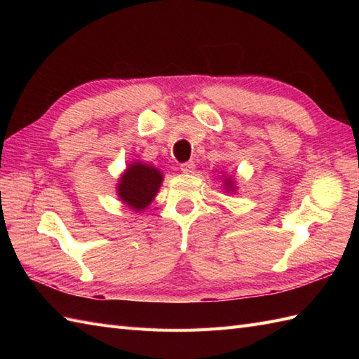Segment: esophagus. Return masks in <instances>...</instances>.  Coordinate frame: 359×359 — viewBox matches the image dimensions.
Returning <instances> with one entry per match:
<instances>
[{
  "mask_svg": "<svg viewBox=\"0 0 359 359\" xmlns=\"http://www.w3.org/2000/svg\"><path fill=\"white\" fill-rule=\"evenodd\" d=\"M194 168H196L194 162H185V163H182V165H180V170H182V172H185V174H191V172H194Z\"/></svg>",
  "mask_w": 359,
  "mask_h": 359,
  "instance_id": "34e87169",
  "label": "esophagus"
}]
</instances>
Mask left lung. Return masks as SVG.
<instances>
[{"label": "left lung", "mask_w": 359, "mask_h": 359, "mask_svg": "<svg viewBox=\"0 0 359 359\" xmlns=\"http://www.w3.org/2000/svg\"><path fill=\"white\" fill-rule=\"evenodd\" d=\"M224 185H225V188L224 189H226L228 193H234L236 191V187H234V182H233V179H225V182H224Z\"/></svg>", "instance_id": "obj_1"}]
</instances>
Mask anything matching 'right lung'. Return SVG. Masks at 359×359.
Segmentation results:
<instances>
[{
  "mask_svg": "<svg viewBox=\"0 0 359 359\" xmlns=\"http://www.w3.org/2000/svg\"><path fill=\"white\" fill-rule=\"evenodd\" d=\"M162 182L163 174L157 168L142 162H133L121 174L117 184V194L121 202L139 212L154 201Z\"/></svg>",
  "mask_w": 359,
  "mask_h": 359,
  "instance_id": "right-lung-1",
  "label": "right lung"
}]
</instances>
